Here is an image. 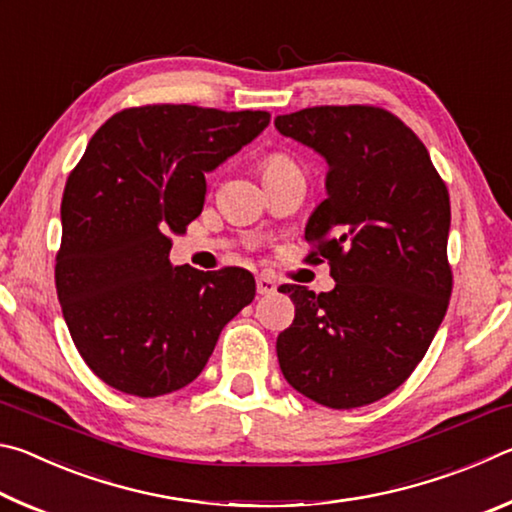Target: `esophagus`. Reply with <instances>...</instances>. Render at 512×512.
Segmentation results:
<instances>
[{"instance_id": "esophagus-1", "label": "esophagus", "mask_w": 512, "mask_h": 512, "mask_svg": "<svg viewBox=\"0 0 512 512\" xmlns=\"http://www.w3.org/2000/svg\"><path fill=\"white\" fill-rule=\"evenodd\" d=\"M277 291V284L271 275H259L257 277V293L259 296H271V293Z\"/></svg>"}]
</instances>
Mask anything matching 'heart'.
<instances>
[{"instance_id":"1","label":"heart","mask_w":512,"mask_h":512,"mask_svg":"<svg viewBox=\"0 0 512 512\" xmlns=\"http://www.w3.org/2000/svg\"><path fill=\"white\" fill-rule=\"evenodd\" d=\"M287 164H291L287 158H284V155H271V158H268L266 162H264V171L266 169H280V167H287Z\"/></svg>"}]
</instances>
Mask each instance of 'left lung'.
Returning <instances> with one entry per match:
<instances>
[{
    "label": "left lung",
    "mask_w": 512,
    "mask_h": 512,
    "mask_svg": "<svg viewBox=\"0 0 512 512\" xmlns=\"http://www.w3.org/2000/svg\"><path fill=\"white\" fill-rule=\"evenodd\" d=\"M284 137L327 162V198L311 212L309 262H329L327 293L282 284L296 318L277 336L284 379L329 409L381 400L427 354L452 296L449 194L404 121L372 106L275 117Z\"/></svg>",
    "instance_id": "obj_1"
}]
</instances>
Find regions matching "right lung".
<instances>
[{"instance_id": "right-lung-1", "label": "right lung", "mask_w": 512, "mask_h": 512, "mask_svg": "<svg viewBox=\"0 0 512 512\" xmlns=\"http://www.w3.org/2000/svg\"><path fill=\"white\" fill-rule=\"evenodd\" d=\"M264 110L142 106L112 115L69 173L56 291L76 350L121 393L158 397L201 375L255 277L169 262L205 203V173L264 131Z\"/></svg>"}]
</instances>
